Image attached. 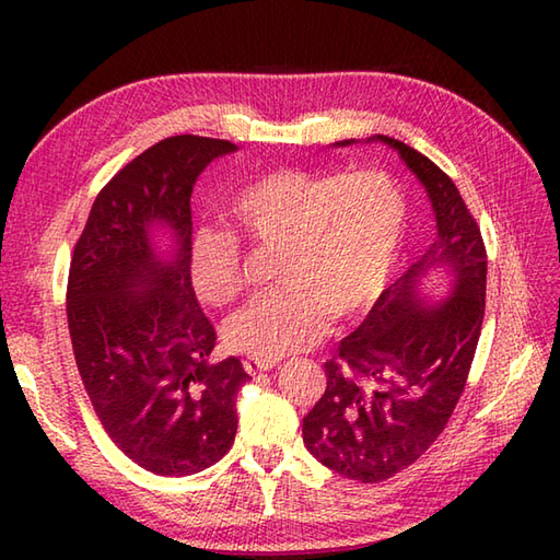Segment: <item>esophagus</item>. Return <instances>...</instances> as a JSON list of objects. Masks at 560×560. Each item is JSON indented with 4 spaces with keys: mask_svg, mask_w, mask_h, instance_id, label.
<instances>
[{
    "mask_svg": "<svg viewBox=\"0 0 560 560\" xmlns=\"http://www.w3.org/2000/svg\"><path fill=\"white\" fill-rule=\"evenodd\" d=\"M243 365L249 375H257V373L271 371L273 365H279V359H269V355H247Z\"/></svg>",
    "mask_w": 560,
    "mask_h": 560,
    "instance_id": "obj_1",
    "label": "esophagus"
}]
</instances>
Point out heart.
Returning <instances> with one entry per match:
<instances>
[{"mask_svg":"<svg viewBox=\"0 0 560 560\" xmlns=\"http://www.w3.org/2000/svg\"><path fill=\"white\" fill-rule=\"evenodd\" d=\"M225 211L237 233L279 247L283 283L255 295L225 325L231 349L269 359L313 347L329 315L347 319L365 311L385 287L407 223L397 183L380 171H271L247 180ZM189 269L211 305H229L243 291L233 233L199 231Z\"/></svg>","mask_w":560,"mask_h":560,"instance_id":"1","label":"heart"}]
</instances>
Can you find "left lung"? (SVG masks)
Returning <instances> with one entry per match:
<instances>
[{"label": "left lung", "instance_id": "8db88e82", "mask_svg": "<svg viewBox=\"0 0 560 560\" xmlns=\"http://www.w3.org/2000/svg\"><path fill=\"white\" fill-rule=\"evenodd\" d=\"M368 141L395 149L419 177L438 235L325 363L327 389L303 419V443L343 479L377 483L419 459L457 407L483 323L486 247L455 183L431 159L392 137ZM347 144L353 139L337 141ZM433 268L453 273V293L425 306L420 279Z\"/></svg>", "mask_w": 560, "mask_h": 560}]
</instances>
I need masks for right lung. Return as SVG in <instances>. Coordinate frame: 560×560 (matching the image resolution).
<instances>
[{
  "mask_svg": "<svg viewBox=\"0 0 560 560\" xmlns=\"http://www.w3.org/2000/svg\"><path fill=\"white\" fill-rule=\"evenodd\" d=\"M235 149L180 135L139 153L101 189L71 255L67 323L83 387L113 443L159 477H189L231 450L249 380L235 355L209 363L217 331L189 273L192 187ZM156 228L172 233L168 254Z\"/></svg>",
  "mask_w": 560,
  "mask_h": 560,
  "instance_id": "1",
  "label": "right lung"
}]
</instances>
